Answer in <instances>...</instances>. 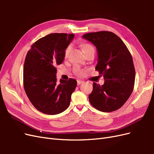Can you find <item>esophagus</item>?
Masks as SVG:
<instances>
[{"instance_id":"obj_1","label":"esophagus","mask_w":154,"mask_h":154,"mask_svg":"<svg viewBox=\"0 0 154 154\" xmlns=\"http://www.w3.org/2000/svg\"><path fill=\"white\" fill-rule=\"evenodd\" d=\"M83 83V81H82V80H77V84L78 85H80V84H82V83Z\"/></svg>"}]
</instances>
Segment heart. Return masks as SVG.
<instances>
[{
  "mask_svg": "<svg viewBox=\"0 0 154 154\" xmlns=\"http://www.w3.org/2000/svg\"><path fill=\"white\" fill-rule=\"evenodd\" d=\"M71 47L69 45L66 49V50H65V52H64L65 57H68V55H69V54L70 53V51H71ZM82 51H83V53H85L86 52H87V51H88L94 50V48H93L91 45L88 44H82ZM76 72H77V73L80 72V70H79V69H76Z\"/></svg>",
  "mask_w": 154,
  "mask_h": 154,
  "instance_id": "heart-1",
  "label": "heart"
}]
</instances>
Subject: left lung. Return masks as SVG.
<instances>
[{"label":"left lung","mask_w":154,"mask_h":154,"mask_svg":"<svg viewBox=\"0 0 154 154\" xmlns=\"http://www.w3.org/2000/svg\"><path fill=\"white\" fill-rule=\"evenodd\" d=\"M82 37L96 46L98 57L95 69L105 80L103 85L93 83V90L88 96L91 104L104 112L120 109L134 89L136 72L131 54L112 32H89Z\"/></svg>","instance_id":"obj_1"}]
</instances>
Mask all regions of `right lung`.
I'll use <instances>...</instances> for the list:
<instances>
[{"label": "right lung", "mask_w": 154, "mask_h": 154, "mask_svg": "<svg viewBox=\"0 0 154 154\" xmlns=\"http://www.w3.org/2000/svg\"><path fill=\"white\" fill-rule=\"evenodd\" d=\"M74 34L51 33L31 45L26 57L24 87L31 103L40 112L55 115L66 110L77 85L76 80H60L58 84L56 66L64 60V52Z\"/></svg>", "instance_id": "add662e5"}]
</instances>
